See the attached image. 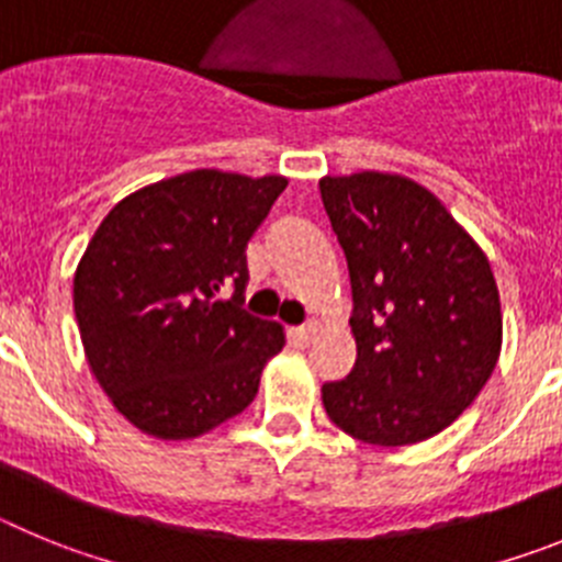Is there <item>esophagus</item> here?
I'll list each match as a JSON object with an SVG mask.
<instances>
[{"mask_svg":"<svg viewBox=\"0 0 562 562\" xmlns=\"http://www.w3.org/2000/svg\"><path fill=\"white\" fill-rule=\"evenodd\" d=\"M317 335V326L310 324V326H297V329H290V337L295 342H301V346H306V342L312 340V337Z\"/></svg>","mask_w":562,"mask_h":562,"instance_id":"esophagus-1","label":"esophagus"}]
</instances>
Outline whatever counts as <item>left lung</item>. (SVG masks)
I'll list each match as a JSON object with an SVG mask.
<instances>
[{"mask_svg": "<svg viewBox=\"0 0 562 562\" xmlns=\"http://www.w3.org/2000/svg\"><path fill=\"white\" fill-rule=\"evenodd\" d=\"M351 278L355 369L321 389L342 434L376 448L453 425L501 355L498 286L484 250L419 182L360 171L317 182Z\"/></svg>", "mask_w": 562, "mask_h": 562, "instance_id": "8db88e82", "label": "left lung"}]
</instances>
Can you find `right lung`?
Segmentation results:
<instances>
[{
  "mask_svg": "<svg viewBox=\"0 0 562 562\" xmlns=\"http://www.w3.org/2000/svg\"><path fill=\"white\" fill-rule=\"evenodd\" d=\"M286 177L196 168L128 193L72 281L89 369L134 428L186 441L247 408L284 329L241 310L247 241ZM234 286L231 302L218 292Z\"/></svg>",
  "mask_w": 562,
  "mask_h": 562,
  "instance_id": "add662e5",
  "label": "right lung"
}]
</instances>
